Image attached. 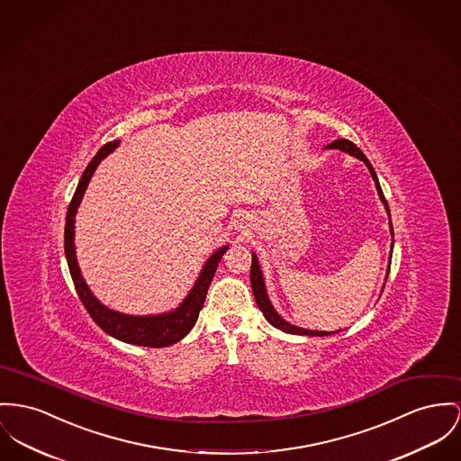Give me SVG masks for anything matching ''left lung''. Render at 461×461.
<instances>
[{
  "label": "left lung",
  "mask_w": 461,
  "mask_h": 461,
  "mask_svg": "<svg viewBox=\"0 0 461 461\" xmlns=\"http://www.w3.org/2000/svg\"><path fill=\"white\" fill-rule=\"evenodd\" d=\"M327 149H339V150H342V152H346V154L353 155V157H357V158H360V160H364V162H366V166H367L368 171H370V176H372V178H374V182H375L377 194H379V197H381V201H383V204H384V208H386V212H388V215H390L388 203H386V199H384V194H383V190H381V185L377 182L375 171H374V167L370 166V162H368V158L364 155V152H362V150H360L353 141H349V140H336V141H332L330 145H327ZM390 230H392V236H393V225H392V220H390ZM392 251H393V243H392ZM388 273H390V271H388ZM249 279H251V290H253V295H255L257 306H258V309L264 312L266 320H267L273 327H276V329L283 330V332H286V334H297V336H320V338H323V336H330V334H334V332L306 330V329H301V327L290 325L288 321H285V320L277 314L276 309L273 307L271 301H269V297H267L266 283H264V276H262V271H260V266H258V260H257L255 253H251Z\"/></svg>",
  "instance_id": "8db88e82"
}]
</instances>
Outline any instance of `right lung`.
<instances>
[{"instance_id": "right-lung-1", "label": "right lung", "mask_w": 461, "mask_h": 461, "mask_svg": "<svg viewBox=\"0 0 461 461\" xmlns=\"http://www.w3.org/2000/svg\"><path fill=\"white\" fill-rule=\"evenodd\" d=\"M119 143L121 141L115 140V141H110L104 147H101L97 150V154L94 155L93 160L89 162V166L86 167V171H84V175L78 182V186L73 194L69 208H68L66 227H64V253H66L68 267H69V273H71L77 294H78L82 304L87 309V312L91 314L94 321L108 336L123 340L127 344L149 346V348H164V346H171V344L182 340L192 330V327L195 325L199 311L203 309V304H204L208 288L212 285V279L215 276L218 262L221 260V257L229 249V246L218 248L215 253L206 260V264L203 266L201 275L194 283V288L188 292L184 303L176 307L175 311L154 314V316H131V314H123L119 311L103 306L94 297L93 292L89 290L87 283L84 281V276L80 275V267L77 264L75 215H77L80 201H82V197L87 190V185L93 178L95 167L99 166V162L106 155L112 154L119 147Z\"/></svg>"}]
</instances>
